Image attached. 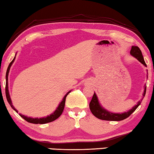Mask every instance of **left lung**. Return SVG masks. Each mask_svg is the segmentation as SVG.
<instances>
[{"label": "left lung", "mask_w": 154, "mask_h": 154, "mask_svg": "<svg viewBox=\"0 0 154 154\" xmlns=\"http://www.w3.org/2000/svg\"><path fill=\"white\" fill-rule=\"evenodd\" d=\"M130 53H131V54L132 56L137 58V59L139 60L141 63L144 65V66H146V63H145L144 58H143L142 51L140 50L139 47L137 46H132L131 52ZM146 85H145L142 98H144L145 96V94H146ZM142 100L138 102L137 105L134 106L131 109H130L129 111H128L127 112H124V113L121 114H115L112 113V112H110L109 111H107V109H104V108L100 105L98 97H97L96 94L94 93V96L92 97L91 100L89 103V108L91 112H92V114H94L96 118L105 121H121L128 118L132 113H133V112H135V110L137 109L138 106H139L140 105V103H141Z\"/></svg>", "instance_id": "8db88e82"}]
</instances>
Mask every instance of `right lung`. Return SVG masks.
<instances>
[{
	"label": "right lung",
	"mask_w": 154,
	"mask_h": 154,
	"mask_svg": "<svg viewBox=\"0 0 154 154\" xmlns=\"http://www.w3.org/2000/svg\"><path fill=\"white\" fill-rule=\"evenodd\" d=\"M15 59V56L14 58H13V60L11 61V63L9 64V66H8V70H7V72H6V84H5V95H6V98H7V100L9 104L11 106V107L14 110L15 112H17L18 113V111L15 109L14 106L12 105V101H11V98H10V94H9V90H8V74H9V72H10V67H11L12 64L13 63V62H14V60ZM71 91H70L67 93L66 94V96L63 97V98L62 101L60 102L59 105H58V107L56 108V109L55 110V112L52 113L50 115L47 116V117H43V118H31V117H28V116H26L24 115H22V114H19V115H20L21 117H22L23 119H25L26 121L29 123H35V124H44V123H49V122H51V121H55L56 119H58L59 116L61 115V114L63 113V109H64V107H65V103H66V96H68V95L70 94Z\"/></svg>",
	"instance_id": "obj_1"
}]
</instances>
